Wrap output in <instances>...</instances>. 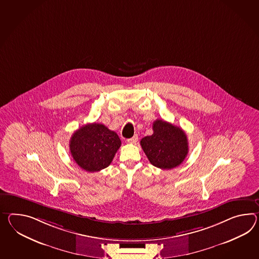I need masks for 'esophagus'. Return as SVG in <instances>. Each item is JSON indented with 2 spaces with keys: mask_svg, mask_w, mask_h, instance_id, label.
Here are the masks:
<instances>
[{
  "mask_svg": "<svg viewBox=\"0 0 259 259\" xmlns=\"http://www.w3.org/2000/svg\"><path fill=\"white\" fill-rule=\"evenodd\" d=\"M138 139H139L138 136H137V135H135V136H134L133 138H131V139H127V142H128V143H133V144H134V143H136V142L138 141Z\"/></svg>",
  "mask_w": 259,
  "mask_h": 259,
  "instance_id": "obj_1",
  "label": "esophagus"
}]
</instances>
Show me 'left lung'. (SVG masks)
Returning a JSON list of instances; mask_svg holds the SVG:
<instances>
[{"instance_id": "8db88e82", "label": "left lung", "mask_w": 259, "mask_h": 259, "mask_svg": "<svg viewBox=\"0 0 259 259\" xmlns=\"http://www.w3.org/2000/svg\"><path fill=\"white\" fill-rule=\"evenodd\" d=\"M153 134L141 139L140 145L151 164L158 168L171 169L183 163L188 153L187 136L181 127L156 120Z\"/></svg>"}]
</instances>
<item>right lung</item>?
<instances>
[{
  "label": "right lung",
  "instance_id": "right-lung-1",
  "mask_svg": "<svg viewBox=\"0 0 259 259\" xmlns=\"http://www.w3.org/2000/svg\"><path fill=\"white\" fill-rule=\"evenodd\" d=\"M119 136L101 123H88L74 133L70 139V152L76 164L88 172L107 167L119 150Z\"/></svg>",
  "mask_w": 259,
  "mask_h": 259
}]
</instances>
